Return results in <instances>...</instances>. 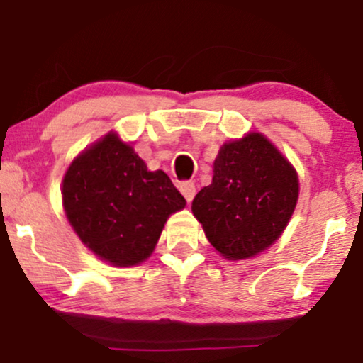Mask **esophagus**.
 <instances>
[{"label":"esophagus","mask_w":363,"mask_h":363,"mask_svg":"<svg viewBox=\"0 0 363 363\" xmlns=\"http://www.w3.org/2000/svg\"><path fill=\"white\" fill-rule=\"evenodd\" d=\"M179 189H181V193L184 194V198L187 199V203L193 201V198H194V194H196L194 182H182V184L179 186Z\"/></svg>","instance_id":"34e87169"}]
</instances>
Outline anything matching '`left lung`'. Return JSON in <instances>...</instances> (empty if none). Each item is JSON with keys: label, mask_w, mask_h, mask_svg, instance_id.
<instances>
[{"label": "left lung", "mask_w": 363, "mask_h": 363, "mask_svg": "<svg viewBox=\"0 0 363 363\" xmlns=\"http://www.w3.org/2000/svg\"><path fill=\"white\" fill-rule=\"evenodd\" d=\"M298 199V176L262 133L220 147L211 184L193 199V215L225 259H249L280 239Z\"/></svg>", "instance_id": "8db88e82"}]
</instances>
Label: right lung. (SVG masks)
I'll list each match as a JSON object with an SVG mask.
<instances>
[{
  "label": "right lung",
  "mask_w": 363,
  "mask_h": 363,
  "mask_svg": "<svg viewBox=\"0 0 363 363\" xmlns=\"http://www.w3.org/2000/svg\"><path fill=\"white\" fill-rule=\"evenodd\" d=\"M61 194L74 234L99 259L119 268L147 261L169 216L186 206L167 174L148 170L116 131L73 158Z\"/></svg>",
  "instance_id": "obj_1"
}]
</instances>
